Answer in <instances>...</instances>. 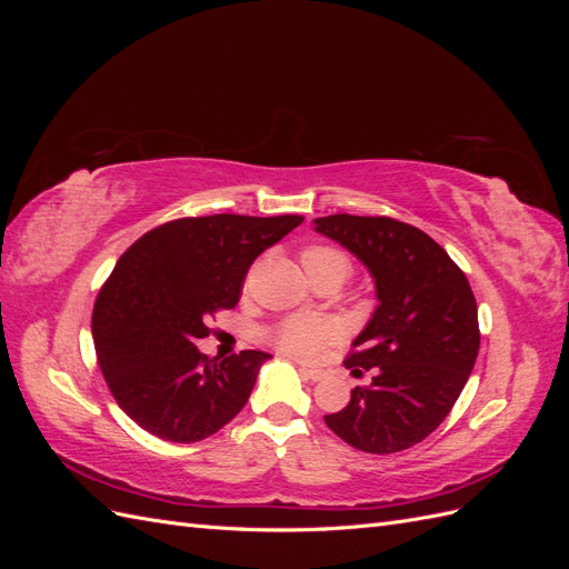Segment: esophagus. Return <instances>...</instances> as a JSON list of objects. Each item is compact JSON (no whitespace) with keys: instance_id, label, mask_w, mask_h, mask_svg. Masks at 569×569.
Listing matches in <instances>:
<instances>
[{"instance_id":"esophagus-1","label":"esophagus","mask_w":569,"mask_h":569,"mask_svg":"<svg viewBox=\"0 0 569 569\" xmlns=\"http://www.w3.org/2000/svg\"><path fill=\"white\" fill-rule=\"evenodd\" d=\"M299 372L306 377V380H311V382H320L322 377H325V372H322V370H316V368H306V366H301V368H299Z\"/></svg>"}]
</instances>
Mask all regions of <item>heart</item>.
<instances>
[{
	"mask_svg": "<svg viewBox=\"0 0 569 569\" xmlns=\"http://www.w3.org/2000/svg\"><path fill=\"white\" fill-rule=\"evenodd\" d=\"M301 263L306 272H320V270H337L341 278H347L351 263L347 253H341L335 247H308L301 253ZM337 335V327L330 320L322 318H289L278 330H274V343L297 358H316L327 341H332Z\"/></svg>",
	"mask_w": 569,
	"mask_h": 569,
	"instance_id": "1",
	"label": "heart"
}]
</instances>
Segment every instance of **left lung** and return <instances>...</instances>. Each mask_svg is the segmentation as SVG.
<instances>
[{
	"label": "left lung",
	"instance_id": "1",
	"mask_svg": "<svg viewBox=\"0 0 569 569\" xmlns=\"http://www.w3.org/2000/svg\"><path fill=\"white\" fill-rule=\"evenodd\" d=\"M313 226L368 268L380 301L343 360L353 375L375 370L372 385L325 422L358 451H406L449 416L475 368L470 282L432 237L393 218L337 213Z\"/></svg>",
	"mask_w": 569,
	"mask_h": 569
}]
</instances>
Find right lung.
<instances>
[{"mask_svg": "<svg viewBox=\"0 0 569 569\" xmlns=\"http://www.w3.org/2000/svg\"><path fill=\"white\" fill-rule=\"evenodd\" d=\"M301 216L180 218L153 228L118 258L101 287L92 337L101 375L126 416L149 435L194 443L249 401L270 353L209 358L197 349L209 320L234 308L251 263Z\"/></svg>", "mask_w": 569, "mask_h": 569, "instance_id": "right-lung-1", "label": "right lung"}]
</instances>
